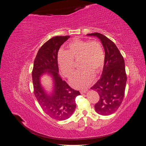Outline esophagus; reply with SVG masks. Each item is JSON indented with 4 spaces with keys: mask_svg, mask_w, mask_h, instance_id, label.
<instances>
[{
    "mask_svg": "<svg viewBox=\"0 0 146 146\" xmlns=\"http://www.w3.org/2000/svg\"><path fill=\"white\" fill-rule=\"evenodd\" d=\"M87 92V90H80V93L81 94H83V93H85V92Z\"/></svg>",
    "mask_w": 146,
    "mask_h": 146,
    "instance_id": "obj_1",
    "label": "esophagus"
}]
</instances>
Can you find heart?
Returning a JSON list of instances; mask_svg holds the SVG:
<instances>
[{"instance_id": "b5f03b06", "label": "heart", "mask_w": 146, "mask_h": 146, "mask_svg": "<svg viewBox=\"0 0 146 146\" xmlns=\"http://www.w3.org/2000/svg\"><path fill=\"white\" fill-rule=\"evenodd\" d=\"M79 60L81 69L70 78V83L76 88H86L91 83L94 73L98 74L105 64V52L102 45L98 41L74 39L67 46L66 52L58 55V63L61 72L70 77L74 72V61Z\"/></svg>"}]
</instances>
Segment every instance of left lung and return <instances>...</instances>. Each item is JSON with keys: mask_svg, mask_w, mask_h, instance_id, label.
<instances>
[{"mask_svg": "<svg viewBox=\"0 0 146 146\" xmlns=\"http://www.w3.org/2000/svg\"><path fill=\"white\" fill-rule=\"evenodd\" d=\"M88 35L98 38L105 50V64L102 76L91 88L100 97L94 108L100 115H110L120 107L124 98L127 82L124 60L115 44L107 37L99 33Z\"/></svg>", "mask_w": 146, "mask_h": 146, "instance_id": "left-lung-1", "label": "left lung"}]
</instances>
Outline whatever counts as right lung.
Here are the masks:
<instances>
[{
    "instance_id": "obj_1",
    "label": "right lung",
    "mask_w": 146,
    "mask_h": 146,
    "mask_svg": "<svg viewBox=\"0 0 146 146\" xmlns=\"http://www.w3.org/2000/svg\"><path fill=\"white\" fill-rule=\"evenodd\" d=\"M69 36L53 37L39 48L34 61L32 80L34 94L39 105L47 115L62 121L72 116L76 108V98L78 91L70 88L59 74L58 52L60 47ZM50 74L54 81V89L48 95L41 86L40 79L44 74Z\"/></svg>"
}]
</instances>
